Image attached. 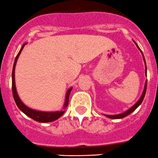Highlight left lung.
<instances>
[{
  "label": "left lung",
  "instance_id": "obj_1",
  "mask_svg": "<svg viewBox=\"0 0 158 158\" xmlns=\"http://www.w3.org/2000/svg\"><path fill=\"white\" fill-rule=\"evenodd\" d=\"M134 43H135V44L137 45V48H138V49L140 50V51H141V50L140 49V48H139V47H138V45H137V44H136V42L135 41H134ZM141 53H142V51H141ZM143 60H144V63H145V59H144V57H143ZM145 66H146V63H145ZM146 75H147V68H146ZM146 90H147V81H146V83H145L144 89H143V94H142L141 97H140V98L138 100V101H137V102L136 103V104H134V105L132 107H131V108L129 109V110H127V111H125V112H124V113L120 114H117V115H105V116L107 117V118H112V119H120V118H124V117H126V116H127V115H129L131 113H132V112L134 111V110H135L136 109H137V107H139V105H140V104H141L142 101H143V98H144L145 94H146Z\"/></svg>",
  "mask_w": 158,
  "mask_h": 158
}]
</instances>
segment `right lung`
I'll list each match as a JSON object with an SVG mask.
<instances>
[{"label":"right lung","mask_w":158,"mask_h":158,"mask_svg":"<svg viewBox=\"0 0 158 158\" xmlns=\"http://www.w3.org/2000/svg\"><path fill=\"white\" fill-rule=\"evenodd\" d=\"M26 44H24L22 46L21 49L20 50L19 53L17 55L16 58H15V64H14L13 67V71H12V92H13V96L14 99H15V103H16L17 106L18 107V108L24 113L27 116H28L29 118H32L33 120L36 121H38V122L41 123H47V122H51V121H54L55 120L58 119L60 117H61L62 115L64 113V111H55V112H44V111H37V110H33V109L29 108L27 107L25 104H24V103L21 101V99L18 97V93H17L16 90V87H15V66H16L17 60H18V57H19L20 54L21 53V51L24 48V45ZM71 90H72V87H71L70 89H68V90L67 91L66 94V98H65V102L64 105V108H66L68 105V101H69V96L70 94H71Z\"/></svg>","instance_id":"1"}]
</instances>
